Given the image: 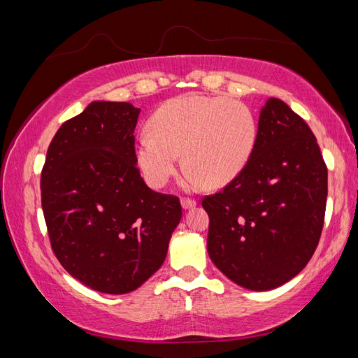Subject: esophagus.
I'll list each match as a JSON object with an SVG mask.
<instances>
[{
  "instance_id": "1",
  "label": "esophagus",
  "mask_w": 358,
  "mask_h": 358,
  "mask_svg": "<svg viewBox=\"0 0 358 358\" xmlns=\"http://www.w3.org/2000/svg\"><path fill=\"white\" fill-rule=\"evenodd\" d=\"M196 205V201H192V199H181V207H183V210H191Z\"/></svg>"
}]
</instances>
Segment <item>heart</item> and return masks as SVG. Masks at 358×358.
<instances>
[{"instance_id": "1", "label": "heart", "mask_w": 358, "mask_h": 358, "mask_svg": "<svg viewBox=\"0 0 358 358\" xmlns=\"http://www.w3.org/2000/svg\"><path fill=\"white\" fill-rule=\"evenodd\" d=\"M137 138L136 159L151 187H162L183 153L187 185L222 187L238 177L252 155L257 123L241 101L185 94L162 104Z\"/></svg>"}]
</instances>
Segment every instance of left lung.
Masks as SVG:
<instances>
[{
  "label": "left lung",
  "instance_id": "8db88e82",
  "mask_svg": "<svg viewBox=\"0 0 358 358\" xmlns=\"http://www.w3.org/2000/svg\"><path fill=\"white\" fill-rule=\"evenodd\" d=\"M325 203L327 167L316 137L286 102L268 98L243 172L202 201L211 262L240 287L282 286L316 251Z\"/></svg>",
  "mask_w": 358,
  "mask_h": 358
}]
</instances>
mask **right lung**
<instances>
[{
  "label": "right lung",
  "mask_w": 358,
  "mask_h": 358,
  "mask_svg": "<svg viewBox=\"0 0 358 358\" xmlns=\"http://www.w3.org/2000/svg\"><path fill=\"white\" fill-rule=\"evenodd\" d=\"M138 113L129 102L93 101L58 129L41 175L53 252L102 294L132 292L153 276L181 220L178 199L151 191L138 172Z\"/></svg>",
  "instance_id": "1"
}]
</instances>
